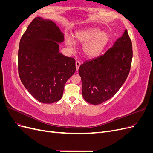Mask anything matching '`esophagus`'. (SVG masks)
Returning <instances> with one entry per match:
<instances>
[{"label":"esophagus","instance_id":"obj_1","mask_svg":"<svg viewBox=\"0 0 153 153\" xmlns=\"http://www.w3.org/2000/svg\"><path fill=\"white\" fill-rule=\"evenodd\" d=\"M75 65H76V71H78V68H79V67H80V62L79 61H76Z\"/></svg>","mask_w":153,"mask_h":153}]
</instances>
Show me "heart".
<instances>
[{
	"label": "heart",
	"instance_id": "heart-1",
	"mask_svg": "<svg viewBox=\"0 0 153 153\" xmlns=\"http://www.w3.org/2000/svg\"><path fill=\"white\" fill-rule=\"evenodd\" d=\"M74 39L83 45V52L88 57L98 56L103 50L110 39L108 32H101L98 28H92L76 32L73 35ZM65 42L67 46L71 47L73 40L69 36H66Z\"/></svg>",
	"mask_w": 153,
	"mask_h": 153
}]
</instances>
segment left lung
Returning a JSON list of instances; mask_svg holds the SVG:
<instances>
[{"label": "left lung", "mask_w": 153, "mask_h": 153, "mask_svg": "<svg viewBox=\"0 0 153 153\" xmlns=\"http://www.w3.org/2000/svg\"><path fill=\"white\" fill-rule=\"evenodd\" d=\"M132 57L131 41L125 30L103 55L81 64L78 73L87 102L99 105L116 94L129 75Z\"/></svg>", "instance_id": "8db88e82"}]
</instances>
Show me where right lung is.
Segmentation results:
<instances>
[{"label":"right lung","mask_w":153,"mask_h":153,"mask_svg":"<svg viewBox=\"0 0 153 153\" xmlns=\"http://www.w3.org/2000/svg\"><path fill=\"white\" fill-rule=\"evenodd\" d=\"M64 34L52 21L36 17L22 36L18 52L21 82L39 102L61 99L66 82L76 71L75 59L59 53Z\"/></svg>","instance_id":"1"}]
</instances>
